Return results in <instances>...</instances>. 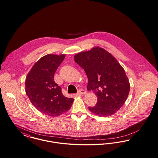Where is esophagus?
Returning <instances> with one entry per match:
<instances>
[{"mask_svg":"<svg viewBox=\"0 0 158 158\" xmlns=\"http://www.w3.org/2000/svg\"><path fill=\"white\" fill-rule=\"evenodd\" d=\"M85 94H86V91H85L84 89H80L77 93V94H79V95H84Z\"/></svg>","mask_w":158,"mask_h":158,"instance_id":"1","label":"esophagus"}]
</instances>
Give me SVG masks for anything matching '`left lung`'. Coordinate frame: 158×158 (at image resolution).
Wrapping results in <instances>:
<instances>
[{
	"mask_svg": "<svg viewBox=\"0 0 158 158\" xmlns=\"http://www.w3.org/2000/svg\"><path fill=\"white\" fill-rule=\"evenodd\" d=\"M88 79L87 89L97 97V102L88 109L94 114L107 117L114 114L127 100L130 93L129 80L123 68L105 49L94 47L74 56Z\"/></svg>",
	"mask_w": 158,
	"mask_h": 158,
	"instance_id": "left-lung-1",
	"label": "left lung"
}]
</instances>
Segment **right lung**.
<instances>
[{"mask_svg": "<svg viewBox=\"0 0 158 158\" xmlns=\"http://www.w3.org/2000/svg\"><path fill=\"white\" fill-rule=\"evenodd\" d=\"M48 54L33 65L26 79V93L32 104L41 113L58 116L68 111L73 99L64 96L61 88L54 81L56 69L65 58Z\"/></svg>", "mask_w": 158, "mask_h": 158, "instance_id": "obj_1", "label": "right lung"}]
</instances>
